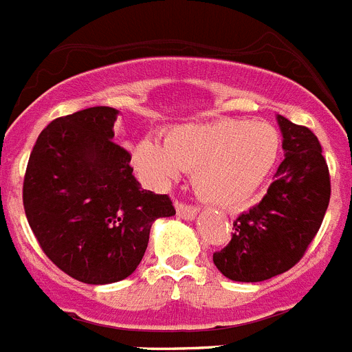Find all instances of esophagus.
I'll return each instance as SVG.
<instances>
[{
	"instance_id": "esophagus-1",
	"label": "esophagus",
	"mask_w": 352,
	"mask_h": 352,
	"mask_svg": "<svg viewBox=\"0 0 352 352\" xmlns=\"http://www.w3.org/2000/svg\"><path fill=\"white\" fill-rule=\"evenodd\" d=\"M176 211H178V214L182 217V219L192 220L195 219V214L199 213V208L192 206V204L182 203V201H176Z\"/></svg>"
}]
</instances>
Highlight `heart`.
I'll return each mask as SVG.
<instances>
[{
  "label": "heart",
  "mask_w": 352,
  "mask_h": 352,
  "mask_svg": "<svg viewBox=\"0 0 352 352\" xmlns=\"http://www.w3.org/2000/svg\"><path fill=\"white\" fill-rule=\"evenodd\" d=\"M278 153V133L263 121L219 120L176 126L164 144L142 139L133 166L153 185H167L182 169L194 170L199 195L223 208L247 204L261 188Z\"/></svg>",
  "instance_id": "heart-1"
}]
</instances>
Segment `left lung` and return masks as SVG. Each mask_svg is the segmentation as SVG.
Instances as JSON below:
<instances>
[{
    "mask_svg": "<svg viewBox=\"0 0 352 352\" xmlns=\"http://www.w3.org/2000/svg\"><path fill=\"white\" fill-rule=\"evenodd\" d=\"M285 158L261 203L232 222L231 241L213 263L236 282H263L300 263L328 210L331 183L319 139L278 116Z\"/></svg>",
    "mask_w": 352,
    "mask_h": 352,
    "instance_id": "left-lung-1",
    "label": "left lung"
}]
</instances>
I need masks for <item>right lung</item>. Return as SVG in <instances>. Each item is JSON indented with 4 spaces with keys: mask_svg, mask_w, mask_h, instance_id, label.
Returning <instances> with one entry per match:
<instances>
[{
    "mask_svg": "<svg viewBox=\"0 0 352 352\" xmlns=\"http://www.w3.org/2000/svg\"><path fill=\"white\" fill-rule=\"evenodd\" d=\"M116 114L100 105L56 118L36 139L24 174V211L40 248L84 284L132 275L151 223L176 213L169 195L142 190L132 155L113 142Z\"/></svg>",
    "mask_w": 352,
    "mask_h": 352,
    "instance_id": "right-lung-1",
    "label": "right lung"
}]
</instances>
